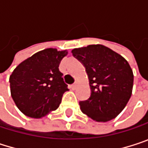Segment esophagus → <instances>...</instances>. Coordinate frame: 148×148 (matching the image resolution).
I'll return each instance as SVG.
<instances>
[{
    "label": "esophagus",
    "mask_w": 148,
    "mask_h": 148,
    "mask_svg": "<svg viewBox=\"0 0 148 148\" xmlns=\"http://www.w3.org/2000/svg\"><path fill=\"white\" fill-rule=\"evenodd\" d=\"M76 86H77V85H76V84H72V85L70 86L71 89H73V90H74V89L76 88Z\"/></svg>",
    "instance_id": "obj_1"
}]
</instances>
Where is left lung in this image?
<instances>
[{
  "label": "left lung",
  "mask_w": 148,
  "mask_h": 148,
  "mask_svg": "<svg viewBox=\"0 0 148 148\" xmlns=\"http://www.w3.org/2000/svg\"><path fill=\"white\" fill-rule=\"evenodd\" d=\"M73 56L86 69L91 95L79 101L83 113L97 122L115 118L129 102L133 89V71L119 54L100 45L74 49Z\"/></svg>",
  "instance_id": "obj_1"
}]
</instances>
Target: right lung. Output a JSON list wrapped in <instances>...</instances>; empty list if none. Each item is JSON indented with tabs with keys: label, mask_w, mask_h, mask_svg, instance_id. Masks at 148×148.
I'll return each instance as SVG.
<instances>
[{
	"label": "right lung",
	"mask_w": 148,
	"mask_h": 148,
	"mask_svg": "<svg viewBox=\"0 0 148 148\" xmlns=\"http://www.w3.org/2000/svg\"><path fill=\"white\" fill-rule=\"evenodd\" d=\"M67 54L66 50L44 49L22 62L10 75L12 98L25 116L40 118L59 107L69 91L58 69Z\"/></svg>",
	"instance_id": "obj_1"
}]
</instances>
